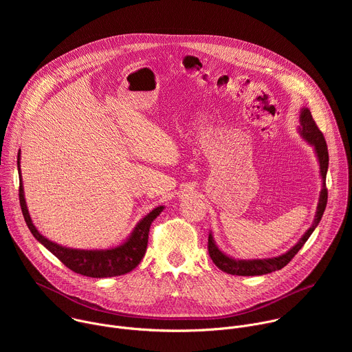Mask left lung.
I'll return each instance as SVG.
<instances>
[{"mask_svg": "<svg viewBox=\"0 0 352 352\" xmlns=\"http://www.w3.org/2000/svg\"><path fill=\"white\" fill-rule=\"evenodd\" d=\"M298 122H299L298 132H299L300 138H302L308 144H311L314 147L315 156L319 163V174L322 178V189H320V195H319V202L316 206L314 223L305 231V234L299 238V241L292 248H289L287 250V252H284L278 256L266 258V259H235V258L226 255L223 250L216 245V241L210 231L209 243H208L209 255H210L212 261L214 262V265L220 270H223L228 274H232V276H263V274H269L272 272L283 269L298 254V250L304 246V243L308 241V238L311 236V234L315 231V228L318 227V224L322 220L323 212L327 205V189H326V174H327V168H329L327 144L323 138V133L316 126L309 109L302 107L299 110Z\"/></svg>", "mask_w": 352, "mask_h": 352, "instance_id": "obj_1", "label": "left lung"}]
</instances>
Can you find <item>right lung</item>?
Here are the masks:
<instances>
[{
	"mask_svg": "<svg viewBox=\"0 0 352 352\" xmlns=\"http://www.w3.org/2000/svg\"><path fill=\"white\" fill-rule=\"evenodd\" d=\"M18 173H19V202L22 208V213L25 221L33 234V236L45 246L50 252L57 256L68 269L72 272L94 278H104L122 276L132 272L143 259L147 248L148 230L153 220L164 210V206L155 208L152 212L147 213L132 230L126 239H124L120 245L107 248V249H76L67 248L57 242L50 241L44 235L38 232L34 227L32 217L28 210L22 173H21V150L18 153Z\"/></svg>",
	"mask_w": 352,
	"mask_h": 352,
	"instance_id": "add662e5",
	"label": "right lung"
}]
</instances>
